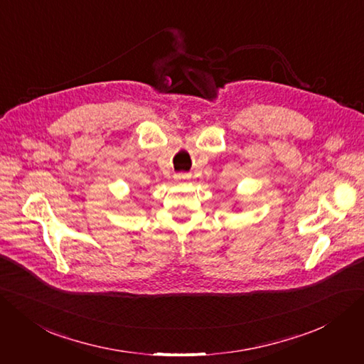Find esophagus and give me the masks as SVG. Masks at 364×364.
Instances as JSON below:
<instances>
[{"label": "esophagus", "instance_id": "obj_1", "mask_svg": "<svg viewBox=\"0 0 364 364\" xmlns=\"http://www.w3.org/2000/svg\"><path fill=\"white\" fill-rule=\"evenodd\" d=\"M191 176L190 174H186V173H179V174H174V179L176 181H186V179H190Z\"/></svg>", "mask_w": 364, "mask_h": 364}]
</instances>
